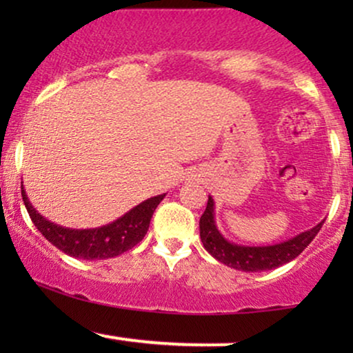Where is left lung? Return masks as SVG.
Wrapping results in <instances>:
<instances>
[{"label":"left lung","instance_id":"obj_1","mask_svg":"<svg viewBox=\"0 0 353 353\" xmlns=\"http://www.w3.org/2000/svg\"><path fill=\"white\" fill-rule=\"evenodd\" d=\"M322 222L309 230L297 234L292 239L279 242L272 245H242L230 242L221 234L216 224V204L212 196H209L208 208L201 216L199 229L201 241L204 249L230 269L244 270V272H261V270H272L275 267H281L305 249L314 241L319 230L322 229Z\"/></svg>","mask_w":353,"mask_h":353}]
</instances>
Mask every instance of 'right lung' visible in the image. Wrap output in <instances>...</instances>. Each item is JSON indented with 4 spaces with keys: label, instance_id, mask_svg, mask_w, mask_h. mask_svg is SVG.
Wrapping results in <instances>:
<instances>
[{
    "label": "right lung",
    "instance_id": "obj_1",
    "mask_svg": "<svg viewBox=\"0 0 353 353\" xmlns=\"http://www.w3.org/2000/svg\"><path fill=\"white\" fill-rule=\"evenodd\" d=\"M21 196L36 229L52 245H56L71 257L84 259V261H98V259L101 261V259H111L121 255L143 241L149 229V222H151L154 210L164 199L165 194L149 197L139 205L132 208L129 212H125L124 216L112 221L111 224L94 229H71L54 224L33 208L23 185Z\"/></svg>",
    "mask_w": 353,
    "mask_h": 353
}]
</instances>
